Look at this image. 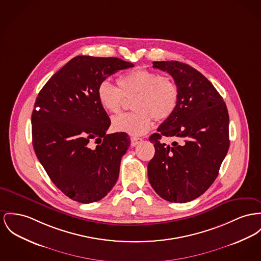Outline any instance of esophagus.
<instances>
[{"instance_id":"obj_1","label":"esophagus","mask_w":261,"mask_h":261,"mask_svg":"<svg viewBox=\"0 0 261 261\" xmlns=\"http://www.w3.org/2000/svg\"><path fill=\"white\" fill-rule=\"evenodd\" d=\"M141 141H142V139L133 137V138L130 139V144H132V146H136V145H138L139 143H140Z\"/></svg>"}]
</instances>
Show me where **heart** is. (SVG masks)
<instances>
[{"label": "heart", "instance_id": "heart-1", "mask_svg": "<svg viewBox=\"0 0 261 261\" xmlns=\"http://www.w3.org/2000/svg\"><path fill=\"white\" fill-rule=\"evenodd\" d=\"M118 87L105 80L97 88L101 107L111 114L122 109L124 98H132V113L117 116L112 121L115 130L130 136H141L148 132L153 119L163 122L173 115L179 102V89L169 76H161L151 70H130L117 79Z\"/></svg>", "mask_w": 261, "mask_h": 261}]
</instances>
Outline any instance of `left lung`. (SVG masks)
I'll return each instance as SVG.
<instances>
[{
  "mask_svg": "<svg viewBox=\"0 0 261 261\" xmlns=\"http://www.w3.org/2000/svg\"><path fill=\"white\" fill-rule=\"evenodd\" d=\"M153 68L173 77L179 102L173 115L149 138L155 154L147 165L148 180L164 200L190 202L208 190L227 153V109L213 84L188 64L154 61ZM163 136L180 142L166 145L161 140Z\"/></svg>",
  "mask_w": 261,
  "mask_h": 261,
  "instance_id": "left-lung-1",
  "label": "left lung"
}]
</instances>
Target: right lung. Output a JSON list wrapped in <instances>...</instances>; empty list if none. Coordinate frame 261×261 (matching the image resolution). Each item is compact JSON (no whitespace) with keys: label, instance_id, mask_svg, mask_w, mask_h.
<instances>
[{"label":"right lung","instance_id":"1","mask_svg":"<svg viewBox=\"0 0 261 261\" xmlns=\"http://www.w3.org/2000/svg\"><path fill=\"white\" fill-rule=\"evenodd\" d=\"M129 67L134 64L117 57L76 56L36 98L32 115L35 154L54 185L79 203L103 199L119 178L130 141L125 133L106 134L111 120L98 101L97 88ZM92 140L95 148L89 147Z\"/></svg>","mask_w":261,"mask_h":261}]
</instances>
